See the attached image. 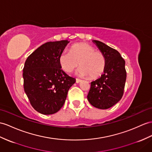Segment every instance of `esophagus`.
Masks as SVG:
<instances>
[{"label": "esophagus", "mask_w": 152, "mask_h": 152, "mask_svg": "<svg viewBox=\"0 0 152 152\" xmlns=\"http://www.w3.org/2000/svg\"><path fill=\"white\" fill-rule=\"evenodd\" d=\"M81 81L80 79H76V83H79Z\"/></svg>", "instance_id": "1"}]
</instances>
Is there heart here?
Instances as JSON below:
<instances>
[{"instance_id": "1", "label": "heart", "mask_w": 152, "mask_h": 152, "mask_svg": "<svg viewBox=\"0 0 152 152\" xmlns=\"http://www.w3.org/2000/svg\"><path fill=\"white\" fill-rule=\"evenodd\" d=\"M61 68L66 73H71L77 66L80 67L77 74L82 77L90 76L97 79L104 72L106 66V57L102 52L88 44H77L69 51H64L58 58Z\"/></svg>"}]
</instances>
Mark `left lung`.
<instances>
[{"label": "left lung", "instance_id": "8db88e82", "mask_svg": "<svg viewBox=\"0 0 152 152\" xmlns=\"http://www.w3.org/2000/svg\"><path fill=\"white\" fill-rule=\"evenodd\" d=\"M93 42L105 56L106 66L101 77L91 83L87 98L95 108L106 110L115 104L123 95L126 79L125 61L116 50L99 40Z\"/></svg>", "mask_w": 152, "mask_h": 152}]
</instances>
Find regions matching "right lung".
Returning <instances> with one entry per match:
<instances>
[{"mask_svg":"<svg viewBox=\"0 0 152 152\" xmlns=\"http://www.w3.org/2000/svg\"><path fill=\"white\" fill-rule=\"evenodd\" d=\"M69 41L48 42L27 58L23 68L24 89L31 105L44 115L63 106L75 79L61 69L58 58Z\"/></svg>","mask_w":152,"mask_h":152,"instance_id":"add662e5","label":"right lung"}]
</instances>
